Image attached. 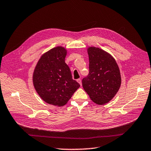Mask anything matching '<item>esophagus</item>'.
Returning <instances> with one entry per match:
<instances>
[{
    "label": "esophagus",
    "mask_w": 151,
    "mask_h": 151,
    "mask_svg": "<svg viewBox=\"0 0 151 151\" xmlns=\"http://www.w3.org/2000/svg\"><path fill=\"white\" fill-rule=\"evenodd\" d=\"M76 81H77V82H78L81 86V80L80 79H77Z\"/></svg>",
    "instance_id": "1"
}]
</instances>
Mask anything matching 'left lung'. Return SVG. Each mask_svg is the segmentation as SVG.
I'll list each match as a JSON object with an SVG mask.
<instances>
[{
	"mask_svg": "<svg viewBox=\"0 0 151 151\" xmlns=\"http://www.w3.org/2000/svg\"><path fill=\"white\" fill-rule=\"evenodd\" d=\"M89 73L82 80L85 91L92 101L103 105L109 102L122 83L119 69L111 55L95 47L88 49Z\"/></svg>",
	"mask_w": 151,
	"mask_h": 151,
	"instance_id": "left-lung-1",
	"label": "left lung"
}]
</instances>
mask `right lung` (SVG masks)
Here are the masks:
<instances>
[{"label": "right lung", "mask_w": 151, "mask_h": 151, "mask_svg": "<svg viewBox=\"0 0 151 151\" xmlns=\"http://www.w3.org/2000/svg\"><path fill=\"white\" fill-rule=\"evenodd\" d=\"M66 50L55 47L43 54L33 75L37 92L45 102L57 106L65 105L80 85L72 78L65 63Z\"/></svg>", "instance_id": "obj_1"}]
</instances>
